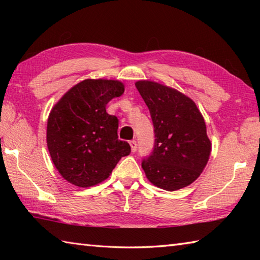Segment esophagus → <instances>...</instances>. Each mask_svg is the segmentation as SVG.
I'll return each instance as SVG.
<instances>
[{"label":"esophagus","instance_id":"obj_1","mask_svg":"<svg viewBox=\"0 0 260 260\" xmlns=\"http://www.w3.org/2000/svg\"><path fill=\"white\" fill-rule=\"evenodd\" d=\"M129 145H131V150L132 152H135L137 150V144H136V141H131L129 142Z\"/></svg>","mask_w":260,"mask_h":260}]
</instances>
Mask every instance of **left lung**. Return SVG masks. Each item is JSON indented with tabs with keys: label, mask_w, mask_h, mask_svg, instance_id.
<instances>
[{
	"label": "left lung",
	"mask_w": 260,
	"mask_h": 260,
	"mask_svg": "<svg viewBox=\"0 0 260 260\" xmlns=\"http://www.w3.org/2000/svg\"><path fill=\"white\" fill-rule=\"evenodd\" d=\"M135 86L150 109L155 133L152 155L142 162L147 180L167 191L190 185L206 168L212 147L201 112L175 88L152 80Z\"/></svg>",
	"instance_id": "1"
}]
</instances>
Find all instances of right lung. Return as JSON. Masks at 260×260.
<instances>
[{
  "label": "right lung",
  "instance_id": "add662e5",
  "mask_svg": "<svg viewBox=\"0 0 260 260\" xmlns=\"http://www.w3.org/2000/svg\"><path fill=\"white\" fill-rule=\"evenodd\" d=\"M119 80L85 79L54 104L48 117L47 145L54 167L69 183L89 187L109 178L131 146L117 137L118 119L106 105L123 95Z\"/></svg>",
  "mask_w": 260,
  "mask_h": 260
}]
</instances>
